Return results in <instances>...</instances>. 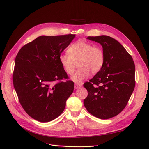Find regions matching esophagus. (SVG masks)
Masks as SVG:
<instances>
[{"label":"esophagus","instance_id":"esophagus-1","mask_svg":"<svg viewBox=\"0 0 149 149\" xmlns=\"http://www.w3.org/2000/svg\"><path fill=\"white\" fill-rule=\"evenodd\" d=\"M81 86V84H79V83H75V86H74L75 89H78V88H80Z\"/></svg>","mask_w":149,"mask_h":149}]
</instances>
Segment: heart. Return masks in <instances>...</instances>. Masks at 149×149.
Listing matches in <instances>:
<instances>
[{
  "label": "heart",
  "mask_w": 149,
  "mask_h": 149,
  "mask_svg": "<svg viewBox=\"0 0 149 149\" xmlns=\"http://www.w3.org/2000/svg\"><path fill=\"white\" fill-rule=\"evenodd\" d=\"M68 51L69 54H61L59 60L69 75L74 74L77 66L79 67L72 77L75 82L81 81L89 75L90 72L92 74L98 73L104 65L103 50L86 41L80 40L76 42L69 47Z\"/></svg>",
  "instance_id": "b5f03b06"
}]
</instances>
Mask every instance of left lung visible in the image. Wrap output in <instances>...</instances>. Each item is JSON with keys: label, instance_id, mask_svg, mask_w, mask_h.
<instances>
[{"label": "left lung", "instance_id": "1", "mask_svg": "<svg viewBox=\"0 0 149 149\" xmlns=\"http://www.w3.org/2000/svg\"><path fill=\"white\" fill-rule=\"evenodd\" d=\"M101 44L104 53V65L83 86L88 96L83 103L87 111L100 119L118 115L126 106L135 86V66L130 55L112 37H88Z\"/></svg>", "mask_w": 149, "mask_h": 149}]
</instances>
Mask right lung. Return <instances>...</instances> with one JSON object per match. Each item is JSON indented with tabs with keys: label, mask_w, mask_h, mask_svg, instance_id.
<instances>
[{
	"label": "right lung",
	"mask_w": 149,
	"mask_h": 149,
	"mask_svg": "<svg viewBox=\"0 0 149 149\" xmlns=\"http://www.w3.org/2000/svg\"><path fill=\"white\" fill-rule=\"evenodd\" d=\"M75 34L42 36L23 46L17 54L13 85L25 111L34 120L49 122L63 112L74 91L59 57ZM65 79V82L61 80ZM58 80L59 82L54 84Z\"/></svg>",
	"instance_id": "obj_1"
}]
</instances>
